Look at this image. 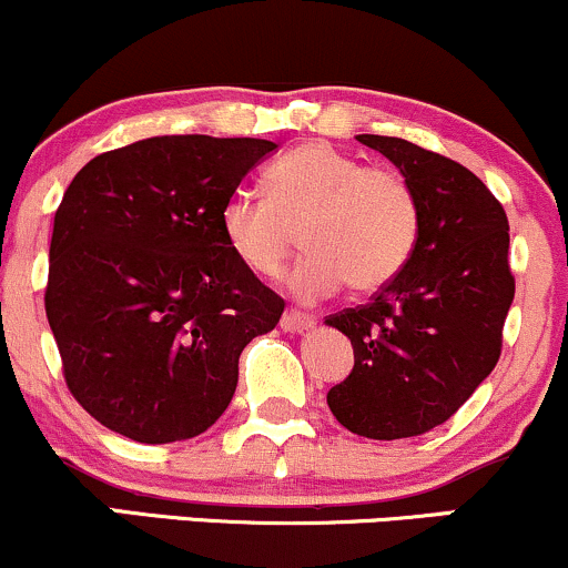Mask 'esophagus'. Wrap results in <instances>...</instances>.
Here are the masks:
<instances>
[{
	"instance_id": "esophagus-1",
	"label": "esophagus",
	"mask_w": 568,
	"mask_h": 568,
	"mask_svg": "<svg viewBox=\"0 0 568 568\" xmlns=\"http://www.w3.org/2000/svg\"><path fill=\"white\" fill-rule=\"evenodd\" d=\"M314 327V318L301 314V311H284L282 316V329L284 333H303V329Z\"/></svg>"
}]
</instances>
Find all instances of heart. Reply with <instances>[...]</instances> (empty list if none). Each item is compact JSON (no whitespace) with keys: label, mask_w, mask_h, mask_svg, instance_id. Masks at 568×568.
I'll list each match as a JSON object with an SVG mask.
<instances>
[{"label":"heart","mask_w":568,"mask_h":568,"mask_svg":"<svg viewBox=\"0 0 568 568\" xmlns=\"http://www.w3.org/2000/svg\"><path fill=\"white\" fill-rule=\"evenodd\" d=\"M265 187L267 199L246 190L227 195L220 233L246 271L276 276L301 231L308 252L284 278L297 301H324L346 284L384 290L416 252L422 203L399 171L308 142L267 165Z\"/></svg>","instance_id":"obj_1"}]
</instances>
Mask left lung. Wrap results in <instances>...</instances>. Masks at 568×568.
Returning a JSON list of instances; mask_svg holds the SVG:
<instances>
[{"label":"left lung","instance_id":"left-lung-1","mask_svg":"<svg viewBox=\"0 0 568 568\" xmlns=\"http://www.w3.org/2000/svg\"><path fill=\"white\" fill-rule=\"evenodd\" d=\"M356 142L413 184L422 235L392 284L324 322L354 346V369L329 388L327 405L359 437H416L448 422L499 362L515 297L507 214L450 158L397 136L359 133Z\"/></svg>","mask_w":568,"mask_h":568}]
</instances>
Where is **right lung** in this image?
<instances>
[{
	"mask_svg": "<svg viewBox=\"0 0 568 568\" xmlns=\"http://www.w3.org/2000/svg\"><path fill=\"white\" fill-rule=\"evenodd\" d=\"M273 150L152 136L95 155L63 193L44 311L69 392L106 429L176 443L231 405L241 352L284 301L227 250L220 209Z\"/></svg>",
	"mask_w": 568,
	"mask_h": 568,
	"instance_id": "right-lung-1",
	"label": "right lung"
}]
</instances>
